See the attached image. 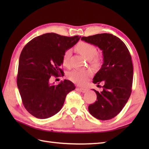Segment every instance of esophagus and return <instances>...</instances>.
Here are the masks:
<instances>
[{
  "label": "esophagus",
  "instance_id": "1",
  "mask_svg": "<svg viewBox=\"0 0 149 149\" xmlns=\"http://www.w3.org/2000/svg\"><path fill=\"white\" fill-rule=\"evenodd\" d=\"M77 90L81 91V92H83V93H85L87 91V89H86V88H77Z\"/></svg>",
  "mask_w": 149,
  "mask_h": 149
}]
</instances>
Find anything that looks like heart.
I'll list each match as a JSON object with an SVG mask.
<instances>
[{"label": "heart", "mask_w": 149, "mask_h": 149, "mask_svg": "<svg viewBox=\"0 0 149 149\" xmlns=\"http://www.w3.org/2000/svg\"><path fill=\"white\" fill-rule=\"evenodd\" d=\"M75 49L82 56H83L87 59H90L91 64L96 67L100 63V57L97 53L96 47L92 44L81 42L75 47ZM71 50H66L63 56V65L65 66H70V56ZM92 75V72L90 70H79L74 69L68 74V78L73 83L75 84L83 85Z\"/></svg>", "instance_id": "b5f03b06"}]
</instances>
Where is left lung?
<instances>
[{
	"mask_svg": "<svg viewBox=\"0 0 149 149\" xmlns=\"http://www.w3.org/2000/svg\"><path fill=\"white\" fill-rule=\"evenodd\" d=\"M81 40L102 50L104 63L93 78V83H104L97 94L95 102L88 106L95 118L110 120L121 111L130 97L133 79L131 56L125 43L118 37L109 33L97 34ZM99 86V85H98Z\"/></svg>",
	"mask_w": 149,
	"mask_h": 149,
	"instance_id": "8db88e82",
	"label": "left lung"
}]
</instances>
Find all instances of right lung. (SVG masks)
I'll use <instances>...</instances> for the list:
<instances>
[{"mask_svg":"<svg viewBox=\"0 0 149 149\" xmlns=\"http://www.w3.org/2000/svg\"><path fill=\"white\" fill-rule=\"evenodd\" d=\"M81 36L67 37L46 33L28 42L19 58L17 86L25 108L36 118L45 119L58 113L74 83L64 80L55 85L52 76L64 75L61 68L63 56Z\"/></svg>","mask_w":149,"mask_h":149,"instance_id":"add662e5","label":"right lung"}]
</instances>
